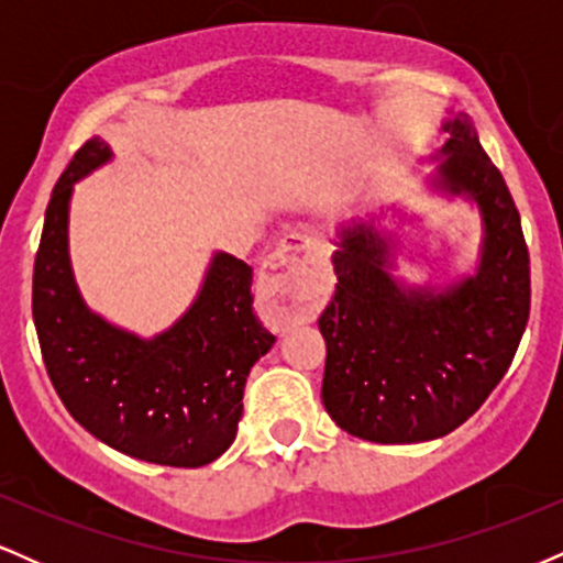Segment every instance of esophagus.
I'll list each match as a JSON object with an SVG mask.
<instances>
[{
	"label": "esophagus",
	"instance_id": "obj_1",
	"mask_svg": "<svg viewBox=\"0 0 563 563\" xmlns=\"http://www.w3.org/2000/svg\"><path fill=\"white\" fill-rule=\"evenodd\" d=\"M303 249L299 243H280L260 269V290L269 301L277 325H294L309 318L314 294L309 283V269L296 251Z\"/></svg>",
	"mask_w": 563,
	"mask_h": 563
}]
</instances>
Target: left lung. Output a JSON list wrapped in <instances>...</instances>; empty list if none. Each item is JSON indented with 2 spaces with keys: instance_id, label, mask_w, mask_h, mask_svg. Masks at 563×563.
<instances>
[{
  "instance_id": "obj_1",
  "label": "left lung",
  "mask_w": 563,
  "mask_h": 563,
  "mask_svg": "<svg viewBox=\"0 0 563 563\" xmlns=\"http://www.w3.org/2000/svg\"><path fill=\"white\" fill-rule=\"evenodd\" d=\"M431 185L474 200L482 251L474 275L444 288L394 277V238L376 219L339 230V283L318 325L322 405L346 434L378 444L439 439L466 423L506 376L529 320V251L506 179L466 113L444 119Z\"/></svg>"
}]
</instances>
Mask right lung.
<instances>
[{"instance_id":"1","label":"right lung","mask_w":563,"mask_h":563,"mask_svg":"<svg viewBox=\"0 0 563 563\" xmlns=\"http://www.w3.org/2000/svg\"><path fill=\"white\" fill-rule=\"evenodd\" d=\"M106 140L57 179L34 262V325L66 410L108 448L174 468L217 461L238 434L251 367L275 344L254 314L251 267L217 251L196 301L169 331L140 339L95 314L68 256L74 183L111 161Z\"/></svg>"}]
</instances>
